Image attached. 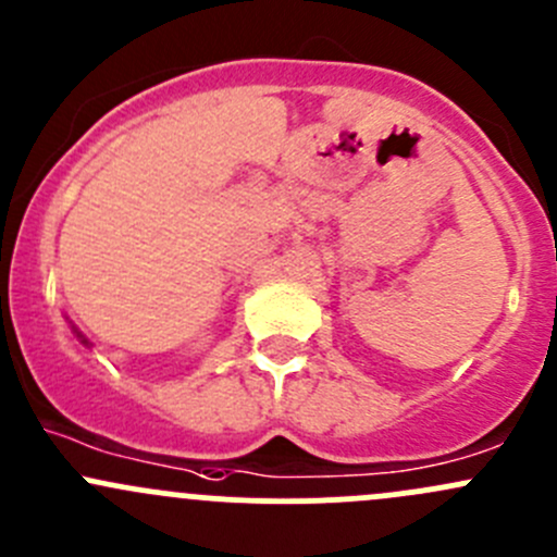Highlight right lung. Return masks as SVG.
<instances>
[{
    "label": "right lung",
    "mask_w": 557,
    "mask_h": 557,
    "mask_svg": "<svg viewBox=\"0 0 557 557\" xmlns=\"http://www.w3.org/2000/svg\"><path fill=\"white\" fill-rule=\"evenodd\" d=\"M72 331H75V334H77V339H81V342H83V345H88V339H86V336H83V334H81V331H77V329H75V325H72Z\"/></svg>",
    "instance_id": "1"
}]
</instances>
